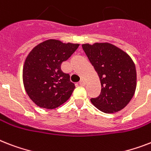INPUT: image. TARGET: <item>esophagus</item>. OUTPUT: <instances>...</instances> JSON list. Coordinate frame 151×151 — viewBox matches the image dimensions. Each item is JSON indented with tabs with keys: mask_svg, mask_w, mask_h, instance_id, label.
Listing matches in <instances>:
<instances>
[{
	"mask_svg": "<svg viewBox=\"0 0 151 151\" xmlns=\"http://www.w3.org/2000/svg\"><path fill=\"white\" fill-rule=\"evenodd\" d=\"M79 84L81 85V86H84L85 85V81L84 79H81V81H79Z\"/></svg>",
	"mask_w": 151,
	"mask_h": 151,
	"instance_id": "34e87169",
	"label": "esophagus"
}]
</instances>
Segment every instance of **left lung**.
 <instances>
[{"instance_id": "obj_1", "label": "left lung", "mask_w": 151, "mask_h": 151, "mask_svg": "<svg viewBox=\"0 0 151 151\" xmlns=\"http://www.w3.org/2000/svg\"><path fill=\"white\" fill-rule=\"evenodd\" d=\"M82 48L101 81V94L91 99V103L105 113L124 109L137 88V71L133 60L123 50L108 42L83 44Z\"/></svg>"}]
</instances>
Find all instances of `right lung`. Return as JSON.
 Instances as JSON below:
<instances>
[{"instance_id":"obj_1","label":"right lung","mask_w":151,"mask_h":151,"mask_svg":"<svg viewBox=\"0 0 151 151\" xmlns=\"http://www.w3.org/2000/svg\"><path fill=\"white\" fill-rule=\"evenodd\" d=\"M79 44L49 40L33 48L23 66V84L36 105L53 109L70 99L74 84L61 70V63L75 52Z\"/></svg>"}]
</instances>
